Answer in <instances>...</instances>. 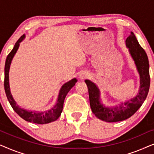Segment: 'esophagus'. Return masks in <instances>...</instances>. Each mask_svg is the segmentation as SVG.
Listing matches in <instances>:
<instances>
[{
  "mask_svg": "<svg viewBox=\"0 0 154 154\" xmlns=\"http://www.w3.org/2000/svg\"><path fill=\"white\" fill-rule=\"evenodd\" d=\"M86 76H87V75H86V74H85V73H81V74L79 75V78L81 79H85Z\"/></svg>",
  "mask_w": 154,
  "mask_h": 154,
  "instance_id": "esophagus-1",
  "label": "esophagus"
}]
</instances>
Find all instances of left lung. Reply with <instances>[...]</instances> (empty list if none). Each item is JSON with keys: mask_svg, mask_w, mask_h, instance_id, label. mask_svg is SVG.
<instances>
[{"mask_svg": "<svg viewBox=\"0 0 154 154\" xmlns=\"http://www.w3.org/2000/svg\"><path fill=\"white\" fill-rule=\"evenodd\" d=\"M125 43L140 76V87L136 97L119 106H105L100 101V91L97 86L89 80L85 81L88 88L92 113L99 119L109 123L122 121L131 117L146 100L150 87L149 64L146 52L139 44L133 32L130 33Z\"/></svg>", "mask_w": 154, "mask_h": 154, "instance_id": "8db88e82", "label": "left lung"}]
</instances>
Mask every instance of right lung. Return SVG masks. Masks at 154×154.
Returning <instances> with one entry per match:
<instances>
[{"instance_id": "obj_1", "label": "right lung", "mask_w": 154, "mask_h": 154, "mask_svg": "<svg viewBox=\"0 0 154 154\" xmlns=\"http://www.w3.org/2000/svg\"><path fill=\"white\" fill-rule=\"evenodd\" d=\"M24 38L25 35H23L19 38L18 41L16 42L13 49L12 50V51L10 52L7 58H6L5 64V80H4V88H5L6 96H7L8 100L9 101L12 109H14V111L26 121L37 124H46L51 123V122L56 121L60 116L61 113L62 112L64 99L66 97L67 93L69 92V90L75 85V83L77 82V80L76 79H73L71 81L67 82V83H64L62 86L60 92H59L56 104L52 109H50V110L41 111V112L31 111H29L19 106L17 104L15 101L14 100L11 94V92H10L9 85V70L12 58H13L14 54L17 51L19 46H20V43L24 40Z\"/></svg>"}]
</instances>
